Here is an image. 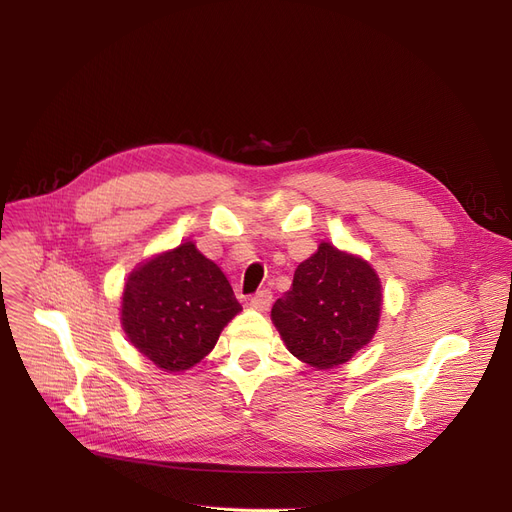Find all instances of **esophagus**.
Segmentation results:
<instances>
[{
    "instance_id": "obj_1",
    "label": "esophagus",
    "mask_w": 512,
    "mask_h": 512,
    "mask_svg": "<svg viewBox=\"0 0 512 512\" xmlns=\"http://www.w3.org/2000/svg\"><path fill=\"white\" fill-rule=\"evenodd\" d=\"M272 301H274V294H272V290H267V288L255 292L253 297H251V305H253L255 309H259V311H267V309H270Z\"/></svg>"
}]
</instances>
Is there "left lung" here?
I'll list each match as a JSON object with an SVG mask.
<instances>
[{
    "mask_svg": "<svg viewBox=\"0 0 512 512\" xmlns=\"http://www.w3.org/2000/svg\"><path fill=\"white\" fill-rule=\"evenodd\" d=\"M380 311L382 284L371 265L321 242L274 303L272 321L294 357L330 369L373 338Z\"/></svg>",
    "mask_w": 512,
    "mask_h": 512,
    "instance_id": "8db88e82",
    "label": "left lung"
}]
</instances>
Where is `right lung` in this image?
Masks as SVG:
<instances>
[{
  "label": "right lung",
  "mask_w": 512,
  "mask_h": 512,
  "mask_svg": "<svg viewBox=\"0 0 512 512\" xmlns=\"http://www.w3.org/2000/svg\"><path fill=\"white\" fill-rule=\"evenodd\" d=\"M240 309L220 267L184 242L128 276L122 326L157 367L184 371L211 351Z\"/></svg>",
  "instance_id": "obj_1"
}]
</instances>
